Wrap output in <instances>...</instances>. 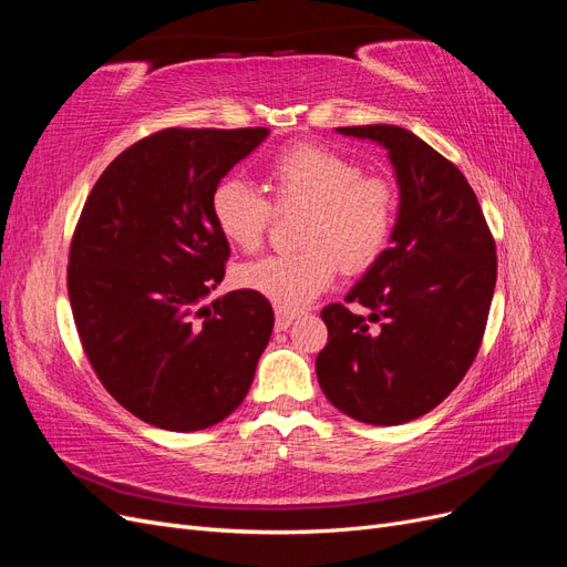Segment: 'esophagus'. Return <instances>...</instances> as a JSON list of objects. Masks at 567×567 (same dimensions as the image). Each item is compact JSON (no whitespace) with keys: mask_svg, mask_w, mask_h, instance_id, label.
<instances>
[{"mask_svg":"<svg viewBox=\"0 0 567 567\" xmlns=\"http://www.w3.org/2000/svg\"><path fill=\"white\" fill-rule=\"evenodd\" d=\"M298 319L296 312H284V310H277V321H274V326H277V331H286L290 323H293Z\"/></svg>","mask_w":567,"mask_h":567,"instance_id":"obj_1","label":"esophagus"}]
</instances>
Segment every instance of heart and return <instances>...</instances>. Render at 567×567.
<instances>
[{
	"mask_svg": "<svg viewBox=\"0 0 567 567\" xmlns=\"http://www.w3.org/2000/svg\"><path fill=\"white\" fill-rule=\"evenodd\" d=\"M267 184L279 205H307L298 252L267 255L236 269V284L274 302L284 312H298L315 302L338 274L362 271L375 262L392 234V186L362 165L326 146L298 144L267 165ZM217 231L241 250L262 244L271 203L241 177L217 182L210 196Z\"/></svg>",
	"mask_w": 567,
	"mask_h": 567,
	"instance_id": "b5f03b06",
	"label": "heart"
}]
</instances>
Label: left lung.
I'll return each instance as SVG.
<instances>
[{"mask_svg": "<svg viewBox=\"0 0 567 567\" xmlns=\"http://www.w3.org/2000/svg\"><path fill=\"white\" fill-rule=\"evenodd\" d=\"M388 151L400 188L385 248L348 293L369 315L321 310L317 379L354 421L400 425L435 409L471 369L496 284L494 238L461 169L414 132L336 127Z\"/></svg>", "mask_w": 567, "mask_h": 567, "instance_id": "1", "label": "left lung"}]
</instances>
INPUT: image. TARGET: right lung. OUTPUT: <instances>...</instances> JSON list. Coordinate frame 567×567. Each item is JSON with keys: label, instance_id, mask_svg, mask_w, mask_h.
I'll list each match as a JSON object with an SVG mask.
<instances>
[{"label": "right lung", "instance_id": "obj_1", "mask_svg": "<svg viewBox=\"0 0 567 567\" xmlns=\"http://www.w3.org/2000/svg\"><path fill=\"white\" fill-rule=\"evenodd\" d=\"M267 136V127L156 132L120 153L82 208L68 257L82 348L113 398L163 431L225 421L269 342L267 298L244 288L205 302L229 260L213 188Z\"/></svg>", "mask_w": 567, "mask_h": 567}]
</instances>
